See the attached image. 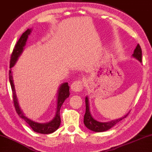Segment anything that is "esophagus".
Masks as SVG:
<instances>
[{"label":"esophagus","instance_id":"34e87169","mask_svg":"<svg viewBox=\"0 0 152 152\" xmlns=\"http://www.w3.org/2000/svg\"><path fill=\"white\" fill-rule=\"evenodd\" d=\"M83 88V83L81 80H76L71 83V89L74 92H80Z\"/></svg>","mask_w":152,"mask_h":152}]
</instances>
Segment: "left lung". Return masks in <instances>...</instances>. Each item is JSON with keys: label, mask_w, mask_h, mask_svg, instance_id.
Returning a JSON list of instances; mask_svg holds the SVG:
<instances>
[{"label": "left lung", "mask_w": 152, "mask_h": 152, "mask_svg": "<svg viewBox=\"0 0 152 152\" xmlns=\"http://www.w3.org/2000/svg\"><path fill=\"white\" fill-rule=\"evenodd\" d=\"M132 56L137 59L139 60L140 62H142V49L140 46V45H137L136 48H135L134 53H133ZM86 113L84 115V120L83 122L84 125L88 129L90 130H92L94 132H105L108 130L111 127L116 125L118 122H119L122 119L126 118V116H124L123 118H121L120 119H117V120H112L110 122H101L98 121V120H95L91 115V113L90 111V107H89V100L88 98L86 96Z\"/></svg>", "instance_id": "obj_1"}]
</instances>
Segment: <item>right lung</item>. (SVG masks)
Returning <instances> with one entry per match:
<instances>
[{
  "label": "right lung",
  "instance_id": "obj_1",
  "mask_svg": "<svg viewBox=\"0 0 152 152\" xmlns=\"http://www.w3.org/2000/svg\"><path fill=\"white\" fill-rule=\"evenodd\" d=\"M31 29H27L24 33L22 34L20 39L16 43L15 46L13 51H12L11 57H10V69L9 71V80H10V83L11 86V89L12 92V98H13V102L15 110L20 118L23 119L25 122L28 124L29 126L32 129V130L35 132L40 133V134H50V133L54 132L58 128L60 124H61V118H60L59 112L60 108H61L62 104L64 103V100L69 98V86L68 83H64L60 86L58 90L57 95V106H56V112L54 118L52 121L47 122V123H39V122H34L33 120H30L25 115L22 110L20 107L19 104H18V98L16 96L15 89L13 78H12V69L11 68L15 65V64L17 61L18 57L20 56L23 52L24 47H25L26 41L28 38V35L30 34Z\"/></svg>",
  "mask_w": 152,
  "mask_h": 152
}]
</instances>
